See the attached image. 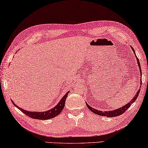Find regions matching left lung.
<instances>
[{
    "mask_svg": "<svg viewBox=\"0 0 148 148\" xmlns=\"http://www.w3.org/2000/svg\"><path fill=\"white\" fill-rule=\"evenodd\" d=\"M132 48V50H133V52H134V54H135V51L134 50V48H133L132 47H130ZM135 56L136 58V60H137V63H138V67H139V69H140V76H142V70H141V67H140V62H139V60L138 58H137L136 55L135 54ZM140 79H142V77H140ZM141 80V79H140ZM141 83H140V86H141V84H142V80L141 81ZM140 89L139 88V90L137 91V92L136 93V94L134 96V98H133L131 100H130L129 103H127L126 104L125 106H123V107L120 108H118V109H116V110H111V111H100V110H96V109H94L93 108H92L91 106H90L88 105V103L86 102V104L87 106V107L91 111H92L94 113H95V114H97L98 115H101V116H106V117H116V116H119V115H122L123 113H124L127 110V109H129V108H130V106L132 105V103H134L135 100H136L137 97L139 95V93H140Z\"/></svg>",
    "mask_w": 148,
    "mask_h": 148,
    "instance_id": "8db88e82",
    "label": "left lung"
}]
</instances>
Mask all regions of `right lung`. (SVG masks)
Instances as JSON below:
<instances>
[{
  "mask_svg": "<svg viewBox=\"0 0 148 148\" xmlns=\"http://www.w3.org/2000/svg\"><path fill=\"white\" fill-rule=\"evenodd\" d=\"M68 93L69 92H67L62 97V98L60 100L59 103H58L54 108H52L51 110L48 111H42H42H40V112H38V111H37V112H36L35 111V112H33V111H27L25 110H23V109H21L19 107H18V106H16L12 100V101L13 104L16 106V108H18L19 110L22 111L23 113H25L26 115L29 116V117H30L33 119H35L47 120V119H50L55 117L56 116L58 115L60 113L62 112V111L64 108L65 100H66Z\"/></svg>",
  "mask_w": 148,
  "mask_h": 148,
  "instance_id": "obj_1",
  "label": "right lung"
}]
</instances>
